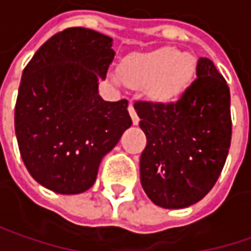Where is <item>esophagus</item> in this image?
Segmentation results:
<instances>
[{"label": "esophagus", "instance_id": "obj_1", "mask_svg": "<svg viewBox=\"0 0 251 251\" xmlns=\"http://www.w3.org/2000/svg\"><path fill=\"white\" fill-rule=\"evenodd\" d=\"M127 111H129V115H130V118H132V122H133V125H138V124H139V116L136 115V111H135V108H133L132 102L129 103V108H127Z\"/></svg>", "mask_w": 251, "mask_h": 251}]
</instances>
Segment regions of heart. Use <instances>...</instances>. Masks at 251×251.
Segmentation results:
<instances>
[{
  "label": "heart",
  "mask_w": 251,
  "mask_h": 251,
  "mask_svg": "<svg viewBox=\"0 0 251 251\" xmlns=\"http://www.w3.org/2000/svg\"><path fill=\"white\" fill-rule=\"evenodd\" d=\"M196 75V59L172 47L127 58L121 67V79L130 86H151L163 100L180 96Z\"/></svg>",
  "instance_id": "obj_1"
}]
</instances>
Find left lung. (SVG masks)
Segmentation results:
<instances>
[{
    "instance_id": "1",
    "label": "left lung",
    "mask_w": 251,
    "mask_h": 251,
    "mask_svg": "<svg viewBox=\"0 0 251 251\" xmlns=\"http://www.w3.org/2000/svg\"><path fill=\"white\" fill-rule=\"evenodd\" d=\"M196 79L170 103L135 102L146 135L140 183L165 209L201 200L219 179L230 148L231 116L226 79L207 58H199Z\"/></svg>"
}]
</instances>
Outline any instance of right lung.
Masks as SVG:
<instances>
[{
  "label": "right lung",
  "instance_id": "add662e5",
  "mask_svg": "<svg viewBox=\"0 0 251 251\" xmlns=\"http://www.w3.org/2000/svg\"><path fill=\"white\" fill-rule=\"evenodd\" d=\"M112 38L75 26L51 37L23 72L15 135L29 175L61 195L95 183L102 157L132 125L127 100L98 92L113 61Z\"/></svg>",
  "mask_w": 251,
  "mask_h": 251
}]
</instances>
